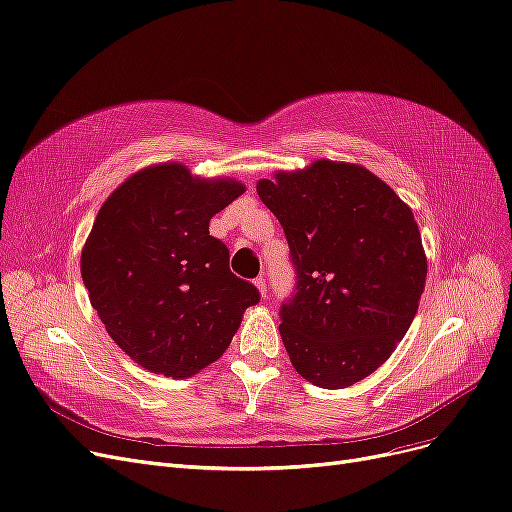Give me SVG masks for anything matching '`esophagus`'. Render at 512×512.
Returning <instances> with one entry per match:
<instances>
[{
	"mask_svg": "<svg viewBox=\"0 0 512 512\" xmlns=\"http://www.w3.org/2000/svg\"><path fill=\"white\" fill-rule=\"evenodd\" d=\"M255 287H257V291H259L261 298H266V293H268V283H266V278H257V280H255Z\"/></svg>",
	"mask_w": 512,
	"mask_h": 512,
	"instance_id": "34e87169",
	"label": "esophagus"
}]
</instances>
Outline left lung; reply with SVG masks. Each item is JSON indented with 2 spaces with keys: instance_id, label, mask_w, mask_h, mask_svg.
Masks as SVG:
<instances>
[{
  "instance_id": "obj_1",
  "label": "left lung",
  "mask_w": 512,
  "mask_h": 512,
  "mask_svg": "<svg viewBox=\"0 0 512 512\" xmlns=\"http://www.w3.org/2000/svg\"><path fill=\"white\" fill-rule=\"evenodd\" d=\"M257 193L298 272L278 327L295 372L323 389L364 381L406 336L425 289L415 214L364 166L329 159L261 178Z\"/></svg>"
}]
</instances>
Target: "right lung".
<instances>
[{"label": "right lung", "mask_w": 512, "mask_h": 512, "mask_svg": "<svg viewBox=\"0 0 512 512\" xmlns=\"http://www.w3.org/2000/svg\"><path fill=\"white\" fill-rule=\"evenodd\" d=\"M236 178L193 176L183 163L131 174L97 212L80 253L82 283L110 338L148 372L189 378L217 361L259 302L229 270L210 219L240 197Z\"/></svg>", "instance_id": "obj_1"}]
</instances>
